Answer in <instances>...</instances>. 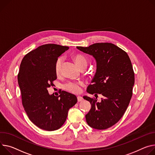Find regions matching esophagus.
Here are the masks:
<instances>
[{"mask_svg":"<svg viewBox=\"0 0 155 155\" xmlns=\"http://www.w3.org/2000/svg\"><path fill=\"white\" fill-rule=\"evenodd\" d=\"M77 100H78V102H80V101H82L83 100V98L81 97V96H77Z\"/></svg>","mask_w":155,"mask_h":155,"instance_id":"esophagus-1","label":"esophagus"}]
</instances>
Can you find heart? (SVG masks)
<instances>
[{"mask_svg":"<svg viewBox=\"0 0 155 155\" xmlns=\"http://www.w3.org/2000/svg\"><path fill=\"white\" fill-rule=\"evenodd\" d=\"M74 59L77 64V65L81 68L82 67L87 68L88 65V61L87 58L82 54H76L74 55ZM63 59L62 58H59L55 64V72L58 76L60 75L62 71V65ZM82 85L81 83L78 82H68L65 85V89L71 93L78 94L81 91V86Z\"/></svg>","mask_w":155,"mask_h":155,"instance_id":"b5f03b06","label":"heart"}]
</instances>
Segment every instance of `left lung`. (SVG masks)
<instances>
[{
    "instance_id": "1",
    "label": "left lung",
    "mask_w": 155,
    "mask_h": 155,
    "mask_svg": "<svg viewBox=\"0 0 155 155\" xmlns=\"http://www.w3.org/2000/svg\"><path fill=\"white\" fill-rule=\"evenodd\" d=\"M77 48L93 55L96 61V72L87 92L95 97L103 96L100 103L96 97L83 96L91 105L85 116L87 122L95 129H108L123 116L132 96L135 76L130 59L126 52L112 43Z\"/></svg>"
}]
</instances>
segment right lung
Returning a JSON list of instances; mask_svg holds the SVG:
<instances>
[{
	"label": "right lung",
	"instance_id": "1",
	"mask_svg": "<svg viewBox=\"0 0 155 155\" xmlns=\"http://www.w3.org/2000/svg\"><path fill=\"white\" fill-rule=\"evenodd\" d=\"M68 47L55 44L39 46L23 58L18 74L22 104L30 120L48 131L60 129L68 111L77 102L75 95L65 91L59 96L50 95L48 88L57 79L55 64Z\"/></svg>",
	"mask_w": 155,
	"mask_h": 155
}]
</instances>
